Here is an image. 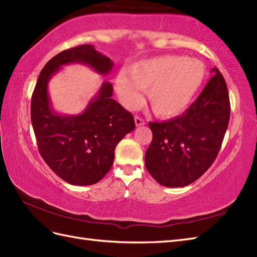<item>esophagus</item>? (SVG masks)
<instances>
[{
  "mask_svg": "<svg viewBox=\"0 0 257 257\" xmlns=\"http://www.w3.org/2000/svg\"><path fill=\"white\" fill-rule=\"evenodd\" d=\"M135 123H136L137 127H140V126H143V124H145L146 122H145V120H143L142 118H140V117H138V116H136V117H135Z\"/></svg>",
  "mask_w": 257,
  "mask_h": 257,
  "instance_id": "1",
  "label": "esophagus"
}]
</instances>
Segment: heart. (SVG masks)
Masks as SVG:
<instances>
[{
	"instance_id": "obj_1",
	"label": "heart",
	"mask_w": 257,
	"mask_h": 257,
	"mask_svg": "<svg viewBox=\"0 0 257 257\" xmlns=\"http://www.w3.org/2000/svg\"><path fill=\"white\" fill-rule=\"evenodd\" d=\"M206 69L197 59L183 56H162L131 64L127 75L120 73L115 88L122 105L135 108L148 91V100L154 114L170 118L187 108L205 79Z\"/></svg>"
}]
</instances>
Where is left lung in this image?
I'll return each mask as SVG.
<instances>
[{"mask_svg":"<svg viewBox=\"0 0 257 257\" xmlns=\"http://www.w3.org/2000/svg\"><path fill=\"white\" fill-rule=\"evenodd\" d=\"M211 79L194 103L168 121L149 122L153 138L146 168L165 187L192 184L216 160L230 119L226 83L214 67Z\"/></svg>","mask_w":257,"mask_h":257,"instance_id":"left-lung-1","label":"left lung"}]
</instances>
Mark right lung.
<instances>
[{
    "mask_svg": "<svg viewBox=\"0 0 257 257\" xmlns=\"http://www.w3.org/2000/svg\"><path fill=\"white\" fill-rule=\"evenodd\" d=\"M80 63L106 76L114 63L93 45L64 50L41 70L32 96L31 117L38 150L47 165L71 185L99 182L110 170L115 149L135 128L134 116L111 98L112 85L101 83L86 108L79 115L59 114L48 93L51 77L63 65Z\"/></svg>",
    "mask_w": 257,
    "mask_h": 257,
    "instance_id": "add662e5",
    "label": "right lung"
}]
</instances>
